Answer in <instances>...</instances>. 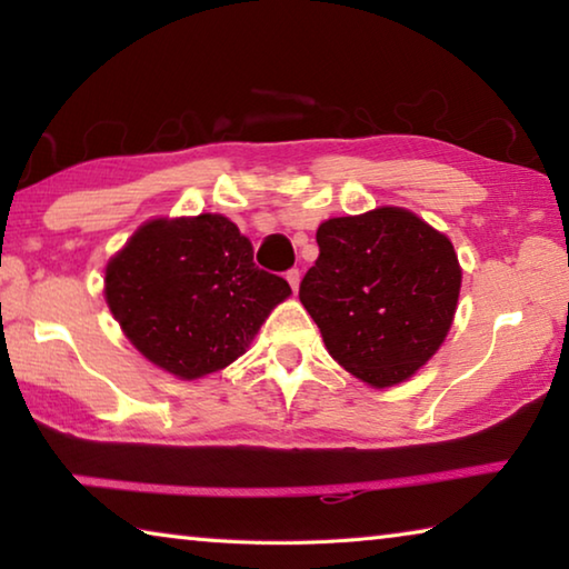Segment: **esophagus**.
<instances>
[{
  "label": "esophagus",
  "instance_id": "34e87169",
  "mask_svg": "<svg viewBox=\"0 0 569 569\" xmlns=\"http://www.w3.org/2000/svg\"><path fill=\"white\" fill-rule=\"evenodd\" d=\"M286 281L291 283L293 293L298 291V281H301V273H298V268H291V271H286Z\"/></svg>",
  "mask_w": 569,
  "mask_h": 569
}]
</instances>
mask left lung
<instances>
[{"label":"left lung","mask_w":569,"mask_h":569,"mask_svg":"<svg viewBox=\"0 0 569 569\" xmlns=\"http://www.w3.org/2000/svg\"><path fill=\"white\" fill-rule=\"evenodd\" d=\"M298 298L329 353L371 387L409 379L445 341L461 268L447 236L403 208L331 218Z\"/></svg>","instance_id":"obj_1"}]
</instances>
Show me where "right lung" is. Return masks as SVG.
I'll use <instances>...</instances> for the list:
<instances>
[{"mask_svg": "<svg viewBox=\"0 0 569 569\" xmlns=\"http://www.w3.org/2000/svg\"><path fill=\"white\" fill-rule=\"evenodd\" d=\"M291 293L253 263V246L223 216L150 220L108 263L104 298L146 359L180 379L236 361Z\"/></svg>", "mask_w": 569, "mask_h": 569, "instance_id": "1", "label": "right lung"}]
</instances>
